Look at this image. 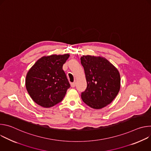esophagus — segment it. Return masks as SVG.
<instances>
[{"instance_id":"esophagus-1","label":"esophagus","mask_w":151,"mask_h":151,"mask_svg":"<svg viewBox=\"0 0 151 151\" xmlns=\"http://www.w3.org/2000/svg\"><path fill=\"white\" fill-rule=\"evenodd\" d=\"M70 85H71V87L73 88V87H75V86H76V82H72V83H70Z\"/></svg>"}]
</instances>
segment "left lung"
<instances>
[{"instance_id":"8db88e82","label":"left lung","mask_w":151,"mask_h":151,"mask_svg":"<svg viewBox=\"0 0 151 151\" xmlns=\"http://www.w3.org/2000/svg\"><path fill=\"white\" fill-rule=\"evenodd\" d=\"M81 63L85 73L87 86L81 93L83 101L94 109H101L110 104L120 89L118 70L106 58L83 55Z\"/></svg>"}]
</instances>
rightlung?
I'll list each match as a JSON object with an SVG mask.
<instances>
[{
	"label": "right lung",
	"mask_w": 151,
	"mask_h": 151,
	"mask_svg": "<svg viewBox=\"0 0 151 151\" xmlns=\"http://www.w3.org/2000/svg\"><path fill=\"white\" fill-rule=\"evenodd\" d=\"M69 54L52 55L39 59L28 72L26 89L37 104L50 107L61 102L70 85L63 70Z\"/></svg>",
	"instance_id": "right-lung-1"
}]
</instances>
